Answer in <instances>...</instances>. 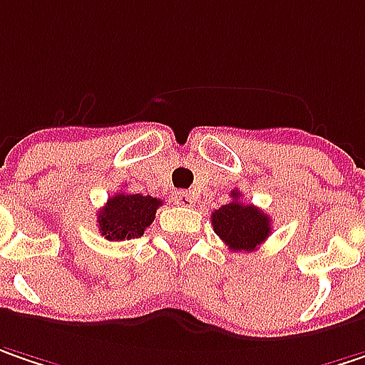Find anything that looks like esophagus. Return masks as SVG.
Segmentation results:
<instances>
[{"instance_id": "esophagus-1", "label": "esophagus", "mask_w": 365, "mask_h": 365, "mask_svg": "<svg viewBox=\"0 0 365 365\" xmlns=\"http://www.w3.org/2000/svg\"><path fill=\"white\" fill-rule=\"evenodd\" d=\"M175 202L180 204V206H192L196 200H194V194H192V192L182 190V192H178V194H175Z\"/></svg>"}]
</instances>
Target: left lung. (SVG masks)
<instances>
[{
  "label": "left lung",
  "mask_w": 365,
  "mask_h": 365,
  "mask_svg": "<svg viewBox=\"0 0 365 365\" xmlns=\"http://www.w3.org/2000/svg\"><path fill=\"white\" fill-rule=\"evenodd\" d=\"M231 202L212 212V229L233 252H254L270 233V217L258 206L244 204L240 192H231Z\"/></svg>",
  "instance_id": "8db88e82"
}]
</instances>
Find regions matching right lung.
<instances>
[{"label": "right lung", "instance_id": "1", "mask_svg": "<svg viewBox=\"0 0 365 365\" xmlns=\"http://www.w3.org/2000/svg\"><path fill=\"white\" fill-rule=\"evenodd\" d=\"M159 198L142 194H115L98 210L97 223L101 235L109 242H123L144 235V229L155 221Z\"/></svg>", "mask_w": 365, "mask_h": 365}]
</instances>
